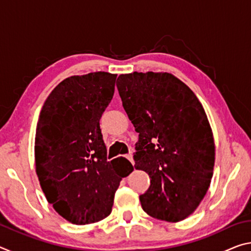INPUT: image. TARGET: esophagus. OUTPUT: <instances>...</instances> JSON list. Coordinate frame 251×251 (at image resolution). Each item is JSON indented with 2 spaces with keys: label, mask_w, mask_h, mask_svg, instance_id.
Masks as SVG:
<instances>
[{
  "label": "esophagus",
  "mask_w": 251,
  "mask_h": 251,
  "mask_svg": "<svg viewBox=\"0 0 251 251\" xmlns=\"http://www.w3.org/2000/svg\"><path fill=\"white\" fill-rule=\"evenodd\" d=\"M126 158H127V159H128V160L130 161V163L134 165V159H133V155H131V154H128V155H126Z\"/></svg>",
  "instance_id": "obj_1"
}]
</instances>
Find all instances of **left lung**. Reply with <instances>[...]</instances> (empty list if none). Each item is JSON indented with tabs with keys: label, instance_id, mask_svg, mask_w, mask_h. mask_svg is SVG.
I'll return each instance as SVG.
<instances>
[{
	"label": "left lung",
	"instance_id": "obj_1",
	"mask_svg": "<svg viewBox=\"0 0 251 251\" xmlns=\"http://www.w3.org/2000/svg\"><path fill=\"white\" fill-rule=\"evenodd\" d=\"M116 85L139 133L134 167L151 178L139 196L143 209L156 219L181 222L197 209L214 174V135L205 109L171 73L122 74Z\"/></svg>",
	"mask_w": 251,
	"mask_h": 251
}]
</instances>
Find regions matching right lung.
I'll list each match as a JSON object with an SVG mask.
<instances>
[{
  "label": "right lung",
  "mask_w": 251,
  "mask_h": 251,
  "mask_svg": "<svg viewBox=\"0 0 251 251\" xmlns=\"http://www.w3.org/2000/svg\"><path fill=\"white\" fill-rule=\"evenodd\" d=\"M116 77L107 72L70 76L50 92L40 113L36 175L48 201L72 224L107 217L122 178L134 171L124 157L107 160L100 128Z\"/></svg>",
  "instance_id": "add662e5"
}]
</instances>
